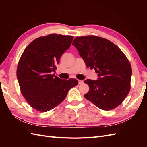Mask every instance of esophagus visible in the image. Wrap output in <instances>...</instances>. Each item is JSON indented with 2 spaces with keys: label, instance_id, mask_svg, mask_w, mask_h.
Wrapping results in <instances>:
<instances>
[{
  "label": "esophagus",
  "instance_id": "obj_1",
  "mask_svg": "<svg viewBox=\"0 0 147 147\" xmlns=\"http://www.w3.org/2000/svg\"><path fill=\"white\" fill-rule=\"evenodd\" d=\"M78 82L79 84H81L83 83V80H78Z\"/></svg>",
  "mask_w": 147,
  "mask_h": 147
}]
</instances>
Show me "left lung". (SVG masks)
Masks as SVG:
<instances>
[{"instance_id": "left-lung-1", "label": "left lung", "mask_w": 147, "mask_h": 147, "mask_svg": "<svg viewBox=\"0 0 147 147\" xmlns=\"http://www.w3.org/2000/svg\"><path fill=\"white\" fill-rule=\"evenodd\" d=\"M73 42L87 67L98 74V80L84 81L90 87L84 97L102 110L116 108L131 89L132 69L126 56L113 43L102 37H77Z\"/></svg>"}]
</instances>
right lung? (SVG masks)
I'll return each mask as SVG.
<instances>
[{
  "mask_svg": "<svg viewBox=\"0 0 147 147\" xmlns=\"http://www.w3.org/2000/svg\"><path fill=\"white\" fill-rule=\"evenodd\" d=\"M73 36L52 34L35 39L25 48L17 67L21 92L34 109L45 112L63 102L76 79H61L52 74Z\"/></svg>",
  "mask_w": 147,
  "mask_h": 147,
  "instance_id": "right-lung-1",
  "label": "right lung"
}]
</instances>
